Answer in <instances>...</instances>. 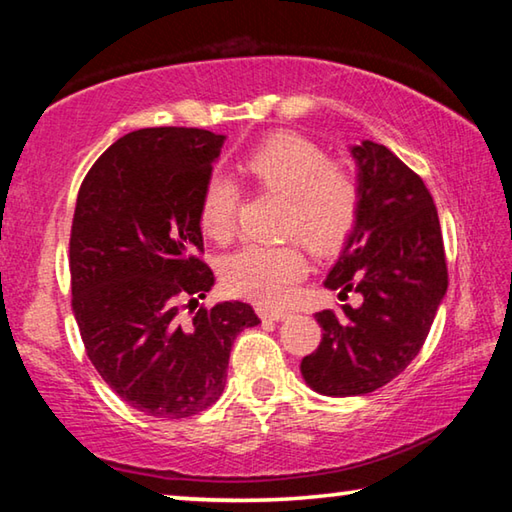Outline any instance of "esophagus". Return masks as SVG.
Returning <instances> with one entry per match:
<instances>
[{
    "label": "esophagus",
    "instance_id": "esophagus-1",
    "mask_svg": "<svg viewBox=\"0 0 512 512\" xmlns=\"http://www.w3.org/2000/svg\"><path fill=\"white\" fill-rule=\"evenodd\" d=\"M257 314H259V318H266V320H284V318L291 316V311L271 309V307H257Z\"/></svg>",
    "mask_w": 512,
    "mask_h": 512
}]
</instances>
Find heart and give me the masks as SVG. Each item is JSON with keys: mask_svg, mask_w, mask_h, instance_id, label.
<instances>
[{"mask_svg": "<svg viewBox=\"0 0 512 512\" xmlns=\"http://www.w3.org/2000/svg\"><path fill=\"white\" fill-rule=\"evenodd\" d=\"M239 169L255 187L284 196L282 235L302 237L316 253L339 248L352 235L363 203L357 169L345 160H329L325 149L291 131L268 135L250 149ZM239 189L228 178H210L198 201V225L216 244H228L237 232ZM309 273L298 241L280 246H246L223 266V284L232 296L257 305H282Z\"/></svg>", "mask_w": 512, "mask_h": 512, "instance_id": "heart-1", "label": "heart"}]
</instances>
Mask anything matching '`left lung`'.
<instances>
[{"label":"left lung","mask_w":512,"mask_h":512,"mask_svg":"<svg viewBox=\"0 0 512 512\" xmlns=\"http://www.w3.org/2000/svg\"><path fill=\"white\" fill-rule=\"evenodd\" d=\"M363 203L325 287L357 291L363 305L318 311L323 339L300 372L314 391L366 395L418 357L447 291V259L433 196L384 144L352 146Z\"/></svg>","instance_id":"1"}]
</instances>
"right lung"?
<instances>
[{
  "mask_svg": "<svg viewBox=\"0 0 512 512\" xmlns=\"http://www.w3.org/2000/svg\"><path fill=\"white\" fill-rule=\"evenodd\" d=\"M223 140L201 128L133 131L101 153L76 196L69 273L85 352L153 418H189L219 400L232 343L259 323L246 302L198 305L214 284L198 201Z\"/></svg>",
  "mask_w": 512,
  "mask_h": 512,
  "instance_id": "1",
  "label": "right lung"
}]
</instances>
